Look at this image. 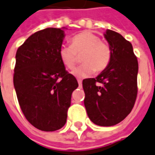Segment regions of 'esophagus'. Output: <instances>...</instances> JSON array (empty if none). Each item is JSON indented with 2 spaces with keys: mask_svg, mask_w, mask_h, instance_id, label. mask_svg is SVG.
Returning <instances> with one entry per match:
<instances>
[{
  "mask_svg": "<svg viewBox=\"0 0 155 155\" xmlns=\"http://www.w3.org/2000/svg\"><path fill=\"white\" fill-rule=\"evenodd\" d=\"M77 81H78V83H79V86L81 87V86L82 85V81H81V79H78Z\"/></svg>",
  "mask_w": 155,
  "mask_h": 155,
  "instance_id": "1",
  "label": "esophagus"
}]
</instances>
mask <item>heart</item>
<instances>
[{
    "label": "heart",
    "mask_w": 155,
    "mask_h": 155,
    "mask_svg": "<svg viewBox=\"0 0 155 155\" xmlns=\"http://www.w3.org/2000/svg\"><path fill=\"white\" fill-rule=\"evenodd\" d=\"M81 56L84 62L76 68L74 74L79 77H85L95 73L104 71L110 64L112 51L108 43L101 41L98 35L85 31L73 37L71 45H62L59 50V56L62 64L68 70L76 66L78 55Z\"/></svg>",
    "instance_id": "1"
}]
</instances>
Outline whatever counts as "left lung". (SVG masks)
<instances>
[{
    "instance_id": "obj_1",
    "label": "left lung",
    "mask_w": 155,
    "mask_h": 155,
    "mask_svg": "<svg viewBox=\"0 0 155 155\" xmlns=\"http://www.w3.org/2000/svg\"><path fill=\"white\" fill-rule=\"evenodd\" d=\"M104 38L112 51L111 60L97 77L83 80L84 104L94 124L112 126L124 120L134 107L138 61L132 45L122 35L107 30Z\"/></svg>"
}]
</instances>
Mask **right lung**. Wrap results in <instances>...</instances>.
<instances>
[{
  "label": "right lung",
  "instance_id": "obj_1",
  "mask_svg": "<svg viewBox=\"0 0 155 155\" xmlns=\"http://www.w3.org/2000/svg\"><path fill=\"white\" fill-rule=\"evenodd\" d=\"M63 38L60 28H45L30 36L16 52L14 85L20 109L43 131L64 126L73 91L79 86L59 56Z\"/></svg>",
  "mask_w": 155,
  "mask_h": 155
}]
</instances>
